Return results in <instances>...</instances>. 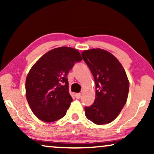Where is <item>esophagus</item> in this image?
I'll return each instance as SVG.
<instances>
[{"label": "esophagus", "instance_id": "esophagus-1", "mask_svg": "<svg viewBox=\"0 0 154 154\" xmlns=\"http://www.w3.org/2000/svg\"><path fill=\"white\" fill-rule=\"evenodd\" d=\"M75 96V97H76V99H80L81 97L82 94H81V93H76Z\"/></svg>", "mask_w": 154, "mask_h": 154}]
</instances>
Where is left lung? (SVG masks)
Here are the masks:
<instances>
[{"mask_svg": "<svg viewBox=\"0 0 154 154\" xmlns=\"http://www.w3.org/2000/svg\"><path fill=\"white\" fill-rule=\"evenodd\" d=\"M95 82L93 104L85 107L87 119L97 125L112 122L125 106L129 92V81L117 58L100 48L84 50L81 53Z\"/></svg>", "mask_w": 154, "mask_h": 154, "instance_id": "left-lung-1", "label": "left lung"}]
</instances>
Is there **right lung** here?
<instances>
[{
    "mask_svg": "<svg viewBox=\"0 0 154 154\" xmlns=\"http://www.w3.org/2000/svg\"><path fill=\"white\" fill-rule=\"evenodd\" d=\"M83 59L74 48H54L33 64L26 79V97L38 119L51 123L66 115L73 99L67 74Z\"/></svg>",
    "mask_w": 154,
    "mask_h": 154,
    "instance_id": "1",
    "label": "right lung"
}]
</instances>
